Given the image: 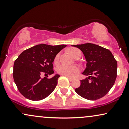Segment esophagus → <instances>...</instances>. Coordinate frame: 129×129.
Returning a JSON list of instances; mask_svg holds the SVG:
<instances>
[{"label": "esophagus", "instance_id": "1", "mask_svg": "<svg viewBox=\"0 0 129 129\" xmlns=\"http://www.w3.org/2000/svg\"><path fill=\"white\" fill-rule=\"evenodd\" d=\"M66 77L68 78V79H69V81H72L74 80V78H71V77H68V76H66Z\"/></svg>", "mask_w": 129, "mask_h": 129}]
</instances>
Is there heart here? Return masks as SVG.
I'll return each instance as SVG.
<instances>
[{"mask_svg":"<svg viewBox=\"0 0 129 129\" xmlns=\"http://www.w3.org/2000/svg\"><path fill=\"white\" fill-rule=\"evenodd\" d=\"M70 53L75 58H77L79 55H81V52L77 48H71L69 50ZM59 59V54H57L54 60V63L57 64ZM79 71V68L77 66H67L65 64L59 65L57 68V72L61 75L68 76L69 77H74Z\"/></svg>","mask_w":129,"mask_h":129,"instance_id":"obj_1","label":"heart"}]
</instances>
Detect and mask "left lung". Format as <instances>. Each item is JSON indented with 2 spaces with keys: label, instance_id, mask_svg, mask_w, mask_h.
<instances>
[{
  "label": "left lung",
  "instance_id": "8db88e82",
  "mask_svg": "<svg viewBox=\"0 0 129 129\" xmlns=\"http://www.w3.org/2000/svg\"><path fill=\"white\" fill-rule=\"evenodd\" d=\"M82 51L87 63L82 74L90 75L81 80V85L75 92L82 98L95 101L109 91L117 78V62L112 52L96 44L87 43L72 45Z\"/></svg>",
  "mask_w": 129,
  "mask_h": 129
}]
</instances>
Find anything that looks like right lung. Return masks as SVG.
I'll return each instance as SVG.
<instances>
[{
  "label": "right lung",
  "mask_w": 129,
  "mask_h": 129,
  "mask_svg": "<svg viewBox=\"0 0 129 129\" xmlns=\"http://www.w3.org/2000/svg\"><path fill=\"white\" fill-rule=\"evenodd\" d=\"M66 47V45L52 46L42 44L20 54L14 62L13 78L17 88L24 97L31 101H41L54 90L59 75L51 78L42 79L41 74H53L52 62L57 54Z\"/></svg>",
  "instance_id": "1"
}]
</instances>
